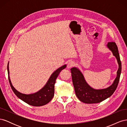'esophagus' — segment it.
<instances>
[{
	"mask_svg": "<svg viewBox=\"0 0 127 127\" xmlns=\"http://www.w3.org/2000/svg\"><path fill=\"white\" fill-rule=\"evenodd\" d=\"M74 62H72V61H70L69 63L68 64H67V68H68V69H69V68H71V67H72L73 66H74Z\"/></svg>",
	"mask_w": 127,
	"mask_h": 127,
	"instance_id": "1",
	"label": "esophagus"
}]
</instances>
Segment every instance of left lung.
<instances>
[{"instance_id": "obj_1", "label": "left lung", "mask_w": 127, "mask_h": 127, "mask_svg": "<svg viewBox=\"0 0 127 127\" xmlns=\"http://www.w3.org/2000/svg\"><path fill=\"white\" fill-rule=\"evenodd\" d=\"M107 47L112 51L113 56L116 57L119 64L117 77L113 84L109 87L101 90L94 89L86 83L83 74L77 68L73 67L70 69L76 95L82 102L88 104L99 103L110 97L117 89L121 72L120 56L118 47L115 42H109L107 44Z\"/></svg>"}]
</instances>
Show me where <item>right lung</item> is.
<instances>
[{"mask_svg": "<svg viewBox=\"0 0 127 127\" xmlns=\"http://www.w3.org/2000/svg\"><path fill=\"white\" fill-rule=\"evenodd\" d=\"M66 67V64L61 66L57 69L51 75L45 85L36 93L31 94H22L18 92L14 86L12 85L9 77V63L7 65V71L8 74V80L11 89L15 94L17 96L23 101L28 104L34 106H40L47 104L52 99L54 96L55 92V84L56 83V80L57 77L59 75L61 70Z\"/></svg>", "mask_w": 127, "mask_h": 127, "instance_id": "1", "label": "right lung"}]
</instances>
